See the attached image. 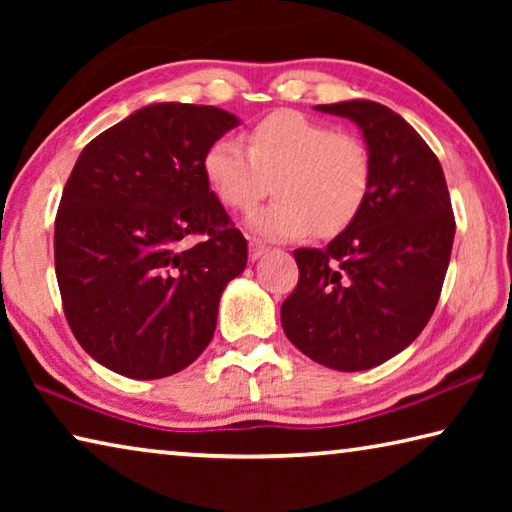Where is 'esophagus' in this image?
<instances>
[{
    "label": "esophagus",
    "mask_w": 512,
    "mask_h": 512,
    "mask_svg": "<svg viewBox=\"0 0 512 512\" xmlns=\"http://www.w3.org/2000/svg\"><path fill=\"white\" fill-rule=\"evenodd\" d=\"M268 250V246L264 244V241H259V239H250V257L253 259H259L262 257L264 253Z\"/></svg>",
    "instance_id": "esophagus-1"
}]
</instances>
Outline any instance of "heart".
Segmentation results:
<instances>
[{"label":"heart","instance_id":"heart-1","mask_svg":"<svg viewBox=\"0 0 512 512\" xmlns=\"http://www.w3.org/2000/svg\"><path fill=\"white\" fill-rule=\"evenodd\" d=\"M203 176L219 201L250 212L271 192L277 201L250 216L268 239H300L311 230L336 237L357 221L372 187V158L361 137L334 131L298 110L262 117L237 140H216L203 155Z\"/></svg>","mask_w":512,"mask_h":512}]
</instances>
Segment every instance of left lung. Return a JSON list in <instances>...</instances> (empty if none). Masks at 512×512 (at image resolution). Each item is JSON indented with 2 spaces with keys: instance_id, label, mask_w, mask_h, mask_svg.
I'll list each match as a JSON object with an SVG mask.
<instances>
[{
  "instance_id": "left-lung-1",
  "label": "left lung",
  "mask_w": 512,
  "mask_h": 512,
  "mask_svg": "<svg viewBox=\"0 0 512 512\" xmlns=\"http://www.w3.org/2000/svg\"><path fill=\"white\" fill-rule=\"evenodd\" d=\"M316 108L361 128L372 187L357 221L327 248L293 250L300 277L280 318L309 359L357 372L395 357L429 323L456 221L436 153L397 112L375 101Z\"/></svg>"
}]
</instances>
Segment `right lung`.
Masks as SVG:
<instances>
[{"label":"right lung","instance_id":"1","mask_svg":"<svg viewBox=\"0 0 512 512\" xmlns=\"http://www.w3.org/2000/svg\"><path fill=\"white\" fill-rule=\"evenodd\" d=\"M237 124L214 106L153 103L81 151L58 205L54 259L67 323L101 366L169 377L212 341L248 244L207 187L203 155Z\"/></svg>","mask_w":512,"mask_h":512}]
</instances>
